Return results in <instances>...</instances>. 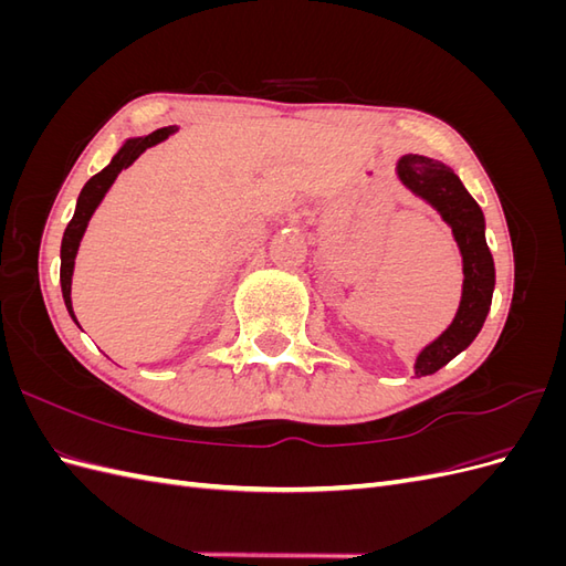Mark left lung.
Instances as JSON below:
<instances>
[{
  "label": "left lung",
  "mask_w": 566,
  "mask_h": 566,
  "mask_svg": "<svg viewBox=\"0 0 566 566\" xmlns=\"http://www.w3.org/2000/svg\"><path fill=\"white\" fill-rule=\"evenodd\" d=\"M399 179L410 191L427 200L453 229L462 254V297L453 323L432 345H427L416 358V375H432L447 366L453 356L470 347L482 331L491 310L495 269L484 238V214L453 169L424 156H403L397 165Z\"/></svg>",
  "instance_id": "8db88e82"
}]
</instances>
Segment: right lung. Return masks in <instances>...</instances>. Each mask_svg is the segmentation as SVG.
<instances>
[{
  "mask_svg": "<svg viewBox=\"0 0 566 566\" xmlns=\"http://www.w3.org/2000/svg\"><path fill=\"white\" fill-rule=\"evenodd\" d=\"M177 127H163L156 129L148 136H139V139H127L125 146L117 150V156L111 160L108 167L101 169L98 175H94L87 184H84L82 193L77 198V208L75 214L71 219V224L65 227L63 233V243H61V290H63V302L67 306V314L73 316V321L77 323L75 314H73V302H71V283H73V266H75V254L80 248V241L84 235V229H87L90 219L94 214V210L98 208V202L104 200L106 191L113 186V181L117 179V175L123 172L125 167H129L142 153L150 146H156L160 142H165L169 134H172Z\"/></svg>",
  "mask_w": 566,
  "mask_h": 566,
  "instance_id": "add662e5",
  "label": "right lung"
}]
</instances>
